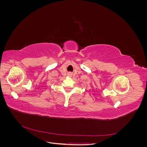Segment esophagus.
Listing matches in <instances>:
<instances>
[{"instance_id":"34e87169","label":"esophagus","mask_w":147,"mask_h":147,"mask_svg":"<svg viewBox=\"0 0 147 147\" xmlns=\"http://www.w3.org/2000/svg\"><path fill=\"white\" fill-rule=\"evenodd\" d=\"M69 75H70V73H69Z\"/></svg>"}]
</instances>
